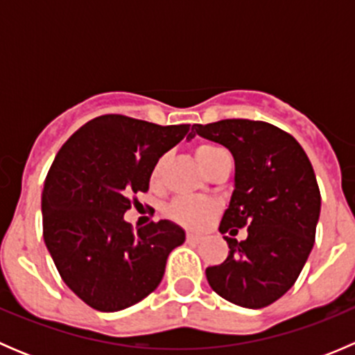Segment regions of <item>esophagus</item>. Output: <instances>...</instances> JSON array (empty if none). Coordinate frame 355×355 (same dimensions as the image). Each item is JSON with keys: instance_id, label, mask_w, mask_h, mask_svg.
Returning a JSON list of instances; mask_svg holds the SVG:
<instances>
[{"instance_id": "esophagus-1", "label": "esophagus", "mask_w": 355, "mask_h": 355, "mask_svg": "<svg viewBox=\"0 0 355 355\" xmlns=\"http://www.w3.org/2000/svg\"><path fill=\"white\" fill-rule=\"evenodd\" d=\"M202 235H198V234H187V242L189 244H199L200 241H202Z\"/></svg>"}]
</instances>
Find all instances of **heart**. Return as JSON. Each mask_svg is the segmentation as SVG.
Here are the masks:
<instances>
[{
  "label": "heart",
  "instance_id": "heart-1",
  "mask_svg": "<svg viewBox=\"0 0 355 355\" xmlns=\"http://www.w3.org/2000/svg\"><path fill=\"white\" fill-rule=\"evenodd\" d=\"M196 157H198L199 164L206 171H209V168L220 159L221 156L227 155L223 148L216 144H211V142H200L196 146L194 149ZM168 156L163 155L156 159V163L153 164L151 175H149V180L153 185L159 184L161 177H163V170L166 166ZM218 202L213 199H191V198H178L168 206L166 214L177 223L184 225V227L198 228L200 225L206 223L211 216L218 211Z\"/></svg>",
  "mask_w": 355,
  "mask_h": 355
}]
</instances>
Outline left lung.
<instances>
[{"label":"left lung","instance_id":"obj_1","mask_svg":"<svg viewBox=\"0 0 355 355\" xmlns=\"http://www.w3.org/2000/svg\"><path fill=\"white\" fill-rule=\"evenodd\" d=\"M194 135L225 146L235 159V189L221 218L228 257L206 268L223 299L261 309L287 293L316 239L321 194L313 164L299 142L266 121L232 118L192 127Z\"/></svg>","mask_w":355,"mask_h":355}]
</instances>
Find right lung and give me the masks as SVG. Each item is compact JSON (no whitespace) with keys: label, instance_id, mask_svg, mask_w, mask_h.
Segmentation results:
<instances>
[{"label":"right lung","instance_id":"obj_1","mask_svg":"<svg viewBox=\"0 0 355 355\" xmlns=\"http://www.w3.org/2000/svg\"><path fill=\"white\" fill-rule=\"evenodd\" d=\"M189 130L103 114L78 128L53 161L42 237L62 280L92 309L114 313L141 302L159 285L168 254L184 244L185 232L171 221L134 230L123 214L149 191L157 157Z\"/></svg>","mask_w":355,"mask_h":355}]
</instances>
